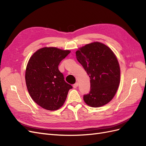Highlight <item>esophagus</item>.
<instances>
[{"label":"esophagus","instance_id":"obj_1","mask_svg":"<svg viewBox=\"0 0 146 146\" xmlns=\"http://www.w3.org/2000/svg\"><path fill=\"white\" fill-rule=\"evenodd\" d=\"M78 83L77 82V83H76L75 84H74V85H73V87H74V88H77V86H78Z\"/></svg>","mask_w":146,"mask_h":146}]
</instances>
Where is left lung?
<instances>
[{"instance_id":"left-lung-1","label":"left lung","mask_w":146,"mask_h":146,"mask_svg":"<svg viewBox=\"0 0 146 146\" xmlns=\"http://www.w3.org/2000/svg\"><path fill=\"white\" fill-rule=\"evenodd\" d=\"M76 54L90 77V91L83 96L85 102L95 108L108 104L120 83V67L116 56L108 46L99 42L85 45Z\"/></svg>"}]
</instances>
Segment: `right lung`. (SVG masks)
Masks as SVG:
<instances>
[{
  "label": "right lung",
  "mask_w": 146,
  "mask_h": 146,
  "mask_svg": "<svg viewBox=\"0 0 146 146\" xmlns=\"http://www.w3.org/2000/svg\"><path fill=\"white\" fill-rule=\"evenodd\" d=\"M70 52L56 47H43L35 52L25 70V82L31 98L50 111L63 105L72 86L64 80L58 65Z\"/></svg>",
  "instance_id": "obj_1"
}]
</instances>
